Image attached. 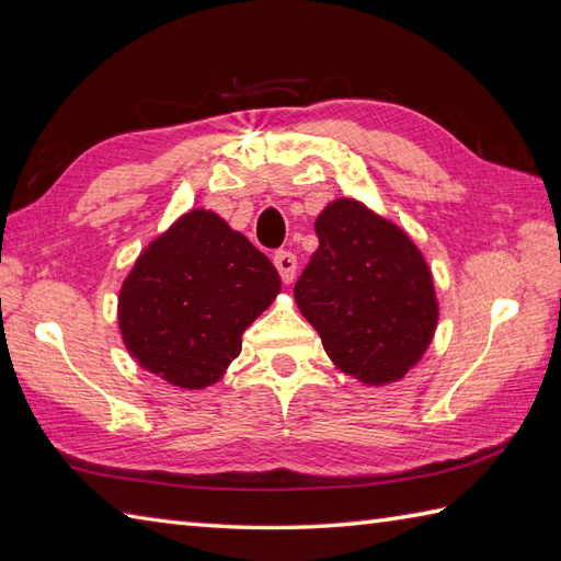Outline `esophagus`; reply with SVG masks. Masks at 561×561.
<instances>
[{"mask_svg":"<svg viewBox=\"0 0 561 561\" xmlns=\"http://www.w3.org/2000/svg\"><path fill=\"white\" fill-rule=\"evenodd\" d=\"M273 264H276V268H278V273H280L283 283H290V280L295 278L297 259H295L293 251H288V249H280V251H276V256H273Z\"/></svg>","mask_w":561,"mask_h":561,"instance_id":"obj_1","label":"esophagus"}]
</instances>
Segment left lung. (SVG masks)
Returning a JSON list of instances; mask_svg holds the SVG:
<instances>
[{
    "mask_svg": "<svg viewBox=\"0 0 561 561\" xmlns=\"http://www.w3.org/2000/svg\"><path fill=\"white\" fill-rule=\"evenodd\" d=\"M314 232L319 247L295 283L297 307L341 370L365 385L399 380L438 322L424 256L397 225L351 198L329 203Z\"/></svg>",
    "mask_w": 561,
    "mask_h": 561,
    "instance_id": "left-lung-1",
    "label": "left lung"
}]
</instances>
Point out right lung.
Listing matches in <instances>:
<instances>
[{
    "mask_svg": "<svg viewBox=\"0 0 561 561\" xmlns=\"http://www.w3.org/2000/svg\"><path fill=\"white\" fill-rule=\"evenodd\" d=\"M278 293L266 254L220 215L191 210L135 261L118 297L121 334L145 370L201 390L220 380Z\"/></svg>",
    "mask_w": 561,
    "mask_h": 561,
    "instance_id": "right-lung-1",
    "label": "right lung"
}]
</instances>
